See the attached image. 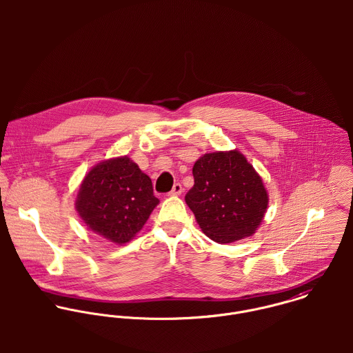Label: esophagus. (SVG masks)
I'll return each instance as SVG.
<instances>
[{"label": "esophagus", "instance_id": "34e87169", "mask_svg": "<svg viewBox=\"0 0 353 353\" xmlns=\"http://www.w3.org/2000/svg\"><path fill=\"white\" fill-rule=\"evenodd\" d=\"M182 192H183L182 185H181V183H175L174 188H172V190H171L168 194H170V196H179V194H182Z\"/></svg>", "mask_w": 353, "mask_h": 353}]
</instances>
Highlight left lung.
<instances>
[{
  "mask_svg": "<svg viewBox=\"0 0 353 353\" xmlns=\"http://www.w3.org/2000/svg\"><path fill=\"white\" fill-rule=\"evenodd\" d=\"M194 186L185 201L202 232L217 243L252 236L268 208L262 178L236 150L205 153L193 165Z\"/></svg>",
  "mask_w": 353,
  "mask_h": 353,
  "instance_id": "obj_1",
  "label": "left lung"
}]
</instances>
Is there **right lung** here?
Segmentation results:
<instances>
[{"label": "right lung", "mask_w": 353, "mask_h": 353, "mask_svg": "<svg viewBox=\"0 0 353 353\" xmlns=\"http://www.w3.org/2000/svg\"><path fill=\"white\" fill-rule=\"evenodd\" d=\"M157 203L151 178L121 156L91 168L79 189L76 210L88 230L123 245L144 227Z\"/></svg>", "instance_id": "obj_1"}]
</instances>
